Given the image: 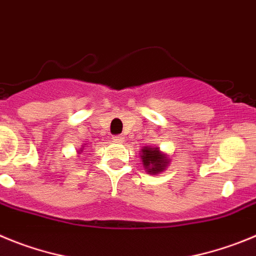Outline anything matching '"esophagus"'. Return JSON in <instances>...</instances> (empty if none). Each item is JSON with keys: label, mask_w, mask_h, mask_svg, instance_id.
Listing matches in <instances>:
<instances>
[{"label": "esophagus", "mask_w": 256, "mask_h": 256, "mask_svg": "<svg viewBox=\"0 0 256 256\" xmlns=\"http://www.w3.org/2000/svg\"><path fill=\"white\" fill-rule=\"evenodd\" d=\"M124 139H125V138H124V135H114V136H112V140L116 142H122Z\"/></svg>", "instance_id": "esophagus-1"}]
</instances>
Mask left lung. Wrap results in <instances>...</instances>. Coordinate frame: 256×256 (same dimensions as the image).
<instances>
[{
  "mask_svg": "<svg viewBox=\"0 0 256 256\" xmlns=\"http://www.w3.org/2000/svg\"><path fill=\"white\" fill-rule=\"evenodd\" d=\"M140 158H142V167L149 174H158L166 171L170 158L167 154L163 153L160 148L156 146H142L140 150Z\"/></svg>",
  "mask_w": 256,
  "mask_h": 256,
  "instance_id": "left-lung-1",
  "label": "left lung"
}]
</instances>
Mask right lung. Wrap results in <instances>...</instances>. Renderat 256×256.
<instances>
[{
  "instance_id": "add662e5",
  "label": "right lung",
  "mask_w": 256,
  "mask_h": 256,
  "mask_svg": "<svg viewBox=\"0 0 256 256\" xmlns=\"http://www.w3.org/2000/svg\"><path fill=\"white\" fill-rule=\"evenodd\" d=\"M82 149H84V146H82V148H80V150H78V153H82Z\"/></svg>"
}]
</instances>
